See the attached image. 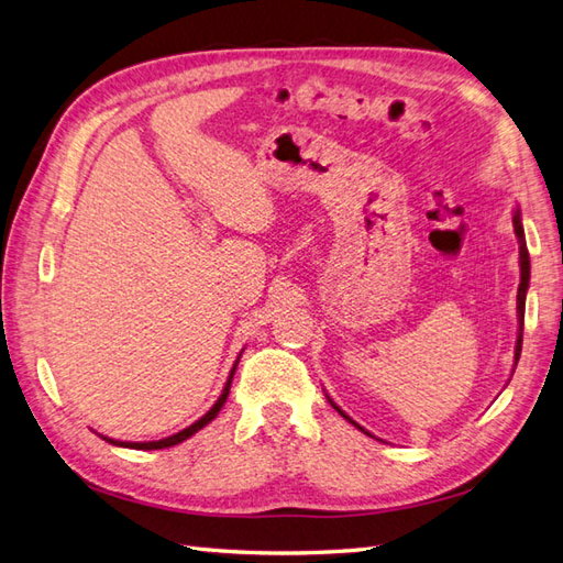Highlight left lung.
I'll list each match as a JSON object with an SVG mask.
<instances>
[{"mask_svg": "<svg viewBox=\"0 0 563 563\" xmlns=\"http://www.w3.org/2000/svg\"><path fill=\"white\" fill-rule=\"evenodd\" d=\"M514 229L518 235V243H520V286H518V320H520V332H518V342H516V364L520 358V349H522V320H526V294H528V286H530V255H528V245H526V231H522V223H520V211H516L514 217ZM332 402V399H330ZM332 407L340 411L344 419H349L344 411L332 402ZM352 421V419H349ZM354 423V421H352ZM358 427V423H354ZM361 429V427H358Z\"/></svg>", "mask_w": 563, "mask_h": 563, "instance_id": "obj_1", "label": "left lung"}]
</instances>
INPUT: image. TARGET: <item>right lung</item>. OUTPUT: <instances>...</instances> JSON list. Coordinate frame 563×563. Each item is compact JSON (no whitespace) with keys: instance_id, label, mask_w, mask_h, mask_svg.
I'll list each match as a JSON object with an SVG mask.
<instances>
[{"instance_id":"right-lung-1","label":"right lung","mask_w":563,"mask_h":563,"mask_svg":"<svg viewBox=\"0 0 563 563\" xmlns=\"http://www.w3.org/2000/svg\"><path fill=\"white\" fill-rule=\"evenodd\" d=\"M235 366H239V361H235L233 364V368H231V376H229V380H227V385H223V393H221V397L217 399L214 402V407H211L207 415L202 417V419H197L192 427H187V429H183L180 433H173V435H168V439H161V441H148V443H122V441H112V439H103L108 441V443H112V445H122V448H134V451H161V448H170V445H178V443H183L185 439H190L192 433H197L199 429H205L207 423L214 419L219 411H221V407H223V402H227V397H229V390H231V380H233V373H235Z\"/></svg>"}]
</instances>
